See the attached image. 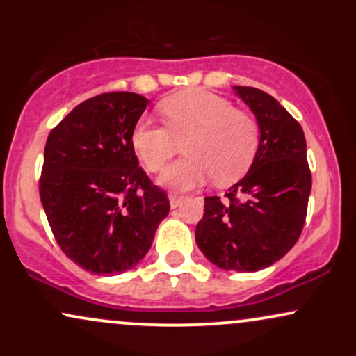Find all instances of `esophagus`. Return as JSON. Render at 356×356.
<instances>
[{"label":"esophagus","instance_id":"34e87169","mask_svg":"<svg viewBox=\"0 0 356 356\" xmlns=\"http://www.w3.org/2000/svg\"><path fill=\"white\" fill-rule=\"evenodd\" d=\"M184 199H186V197H184V195L175 194V192H170V194H169L170 207H172V209H175V207H179L184 202Z\"/></svg>","mask_w":356,"mask_h":356}]
</instances>
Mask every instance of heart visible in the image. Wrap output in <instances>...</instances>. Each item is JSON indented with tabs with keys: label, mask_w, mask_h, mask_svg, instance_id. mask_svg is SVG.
<instances>
[{
	"label": "heart",
	"mask_w": 356,
	"mask_h": 356,
	"mask_svg": "<svg viewBox=\"0 0 356 356\" xmlns=\"http://www.w3.org/2000/svg\"><path fill=\"white\" fill-rule=\"evenodd\" d=\"M159 110L167 127L137 122L130 142L142 164L159 172L177 152L179 142L186 140L187 157L167 167L162 184L186 191L214 177L219 186H231L248 172L259 145V127L249 113L206 90L175 93L162 100Z\"/></svg>",
	"instance_id": "obj_1"
}]
</instances>
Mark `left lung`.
<instances>
[{
	"mask_svg": "<svg viewBox=\"0 0 356 356\" xmlns=\"http://www.w3.org/2000/svg\"><path fill=\"white\" fill-rule=\"evenodd\" d=\"M256 115L259 145L249 172L224 195L204 199L195 243L216 266L252 273L275 264L303 231L312 170L303 129L259 88L234 87Z\"/></svg>",
	"mask_w": 356,
	"mask_h": 356,
	"instance_id": "1",
	"label": "left lung"
}]
</instances>
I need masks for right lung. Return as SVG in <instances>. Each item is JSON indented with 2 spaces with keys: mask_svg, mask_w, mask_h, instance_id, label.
Instances as JSON below:
<instances>
[{
  "mask_svg": "<svg viewBox=\"0 0 356 356\" xmlns=\"http://www.w3.org/2000/svg\"><path fill=\"white\" fill-rule=\"evenodd\" d=\"M147 104L138 93H102L76 105L47 138L40 199L61 251L85 271L137 266L169 214L165 191L138 167L130 142Z\"/></svg>",
  "mask_w": 356,
  "mask_h": 356,
  "instance_id": "right-lung-1",
  "label": "right lung"
}]
</instances>
